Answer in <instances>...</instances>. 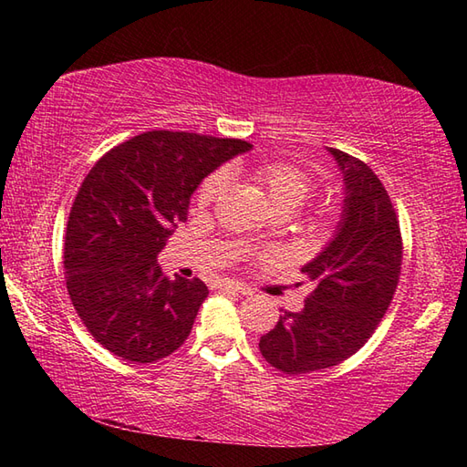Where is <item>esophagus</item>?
I'll return each mask as SVG.
<instances>
[{"mask_svg":"<svg viewBox=\"0 0 467 467\" xmlns=\"http://www.w3.org/2000/svg\"><path fill=\"white\" fill-rule=\"evenodd\" d=\"M218 286H220V290H231V292H241V295H247V288L243 286V284H239V282H233V280H220L218 282Z\"/></svg>","mask_w":467,"mask_h":467,"instance_id":"esophagus-1","label":"esophagus"}]
</instances>
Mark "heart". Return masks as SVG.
<instances>
[{"label": "heart", "mask_w": 467, "mask_h": 467, "mask_svg": "<svg viewBox=\"0 0 467 467\" xmlns=\"http://www.w3.org/2000/svg\"><path fill=\"white\" fill-rule=\"evenodd\" d=\"M251 177L255 183L264 189L267 200L274 205L275 212L296 210L298 205L306 202V197L313 192V183L305 171H300L295 164L288 162H259L251 167ZM226 189V175L223 171L212 172L203 181L200 192H197V202L202 205H210L223 197Z\"/></svg>", "instance_id": "obj_1"}]
</instances>
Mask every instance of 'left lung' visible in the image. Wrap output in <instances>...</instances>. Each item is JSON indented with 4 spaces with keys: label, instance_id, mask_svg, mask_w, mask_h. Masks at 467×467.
<instances>
[{
    "label": "left lung",
    "instance_id": "8db88e82",
    "mask_svg": "<svg viewBox=\"0 0 467 467\" xmlns=\"http://www.w3.org/2000/svg\"><path fill=\"white\" fill-rule=\"evenodd\" d=\"M329 152L344 179L342 220L327 247L300 270L313 286L303 309L284 311L259 339L264 358L286 375L336 367L360 350L400 282V220L383 183L358 158Z\"/></svg>",
    "mask_w": 467,
    "mask_h": 467
}]
</instances>
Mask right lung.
<instances>
[{
	"label": "right lung",
	"mask_w": 467,
	"mask_h": 467,
	"mask_svg": "<svg viewBox=\"0 0 467 467\" xmlns=\"http://www.w3.org/2000/svg\"><path fill=\"white\" fill-rule=\"evenodd\" d=\"M249 141L154 130L110 148L86 175L67 220L66 284L99 344L123 360L169 357L192 334L208 296L200 280H169L156 255L189 197Z\"/></svg>",
	"instance_id": "right-lung-1"
}]
</instances>
